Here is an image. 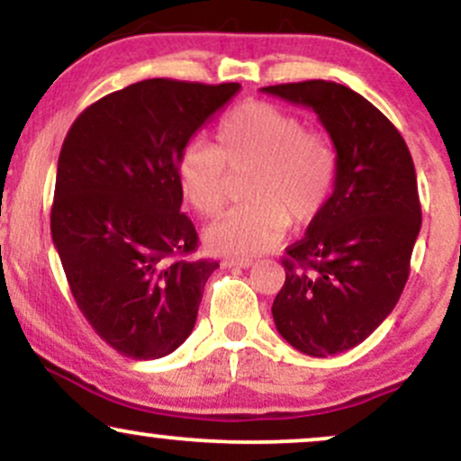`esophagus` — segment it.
<instances>
[{
	"instance_id": "obj_1",
	"label": "esophagus",
	"mask_w": 461,
	"mask_h": 461,
	"mask_svg": "<svg viewBox=\"0 0 461 461\" xmlns=\"http://www.w3.org/2000/svg\"><path fill=\"white\" fill-rule=\"evenodd\" d=\"M225 268H249L253 264V260H247V258H223Z\"/></svg>"
}]
</instances>
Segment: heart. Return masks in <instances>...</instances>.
Masks as SVG:
<instances>
[{
  "label": "heart",
  "mask_w": 461,
  "mask_h": 461,
  "mask_svg": "<svg viewBox=\"0 0 461 461\" xmlns=\"http://www.w3.org/2000/svg\"><path fill=\"white\" fill-rule=\"evenodd\" d=\"M249 173L242 186L247 203L205 230V242L225 256L249 258L271 249L290 221H314L336 179V151L299 116L273 104L251 102L221 121L214 147L193 142L177 162L184 199L201 216L223 212L230 176Z\"/></svg>",
  "instance_id": "b5f03b06"
}]
</instances>
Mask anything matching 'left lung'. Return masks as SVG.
Masks as SVG:
<instances>
[{"label":"left lung","mask_w":461,"mask_h":461,"mask_svg":"<svg viewBox=\"0 0 461 461\" xmlns=\"http://www.w3.org/2000/svg\"><path fill=\"white\" fill-rule=\"evenodd\" d=\"M262 93L314 110L336 149L331 197L285 249L271 308L288 345L336 356L366 340L403 293L420 231L414 162L399 130L342 84L308 79Z\"/></svg>","instance_id":"obj_1"}]
</instances>
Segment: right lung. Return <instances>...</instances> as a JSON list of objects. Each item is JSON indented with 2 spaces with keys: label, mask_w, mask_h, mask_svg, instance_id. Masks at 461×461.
Here are the masks:
<instances>
[{
  "label": "right lung",
  "mask_w": 461,
  "mask_h": 461,
  "mask_svg": "<svg viewBox=\"0 0 461 461\" xmlns=\"http://www.w3.org/2000/svg\"><path fill=\"white\" fill-rule=\"evenodd\" d=\"M240 84L142 79L73 121L51 205V238L84 319L131 359L173 353L193 331L219 262L184 260L197 231L177 162Z\"/></svg>",
  "instance_id": "obj_1"
}]
</instances>
